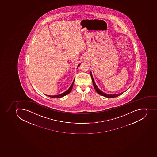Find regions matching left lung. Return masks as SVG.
I'll list each match as a JSON object with an SVG mask.
<instances>
[{
	"mask_svg": "<svg viewBox=\"0 0 157 157\" xmlns=\"http://www.w3.org/2000/svg\"><path fill=\"white\" fill-rule=\"evenodd\" d=\"M90 73H91V78H92V82H93V83L94 88L96 90V92H97L100 95L104 96V97H105L108 98H113L117 97L120 96V95H121V94L123 93H121L117 94H113H113H108L105 93L104 92L101 91V90L98 89V87H97V86L96 85V83H95L93 77V75H92V72H91Z\"/></svg>",
	"mask_w": 157,
	"mask_h": 157,
	"instance_id": "1",
	"label": "left lung"
}]
</instances>
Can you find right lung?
Here are the masks:
<instances>
[{
  "label": "right lung",
  "mask_w": 157,
  "mask_h": 157,
  "mask_svg": "<svg viewBox=\"0 0 157 157\" xmlns=\"http://www.w3.org/2000/svg\"><path fill=\"white\" fill-rule=\"evenodd\" d=\"M80 64L78 65V67H79ZM74 80L73 81V82L71 86H70V88L68 89L67 90V91H65V92H64L63 93L61 94H59V95H56V96H49V95H47V96H48L49 97L53 98H60L63 97L64 96H66V95H68L69 93H70V92L71 91L72 89L73 86V84H74Z\"/></svg>",
  "instance_id": "add662e5"
}]
</instances>
